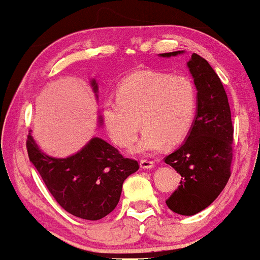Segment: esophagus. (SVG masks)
Wrapping results in <instances>:
<instances>
[{"instance_id": "34e87169", "label": "esophagus", "mask_w": 260, "mask_h": 260, "mask_svg": "<svg viewBox=\"0 0 260 260\" xmlns=\"http://www.w3.org/2000/svg\"><path fill=\"white\" fill-rule=\"evenodd\" d=\"M139 165H140V169L143 170H150L154 168L153 161H148V160H140Z\"/></svg>"}]
</instances>
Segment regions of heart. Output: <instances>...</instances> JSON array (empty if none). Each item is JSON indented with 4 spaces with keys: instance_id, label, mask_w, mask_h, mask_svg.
I'll use <instances>...</instances> for the list:
<instances>
[{
    "instance_id": "1",
    "label": "heart",
    "mask_w": 260,
    "mask_h": 260,
    "mask_svg": "<svg viewBox=\"0 0 260 260\" xmlns=\"http://www.w3.org/2000/svg\"><path fill=\"white\" fill-rule=\"evenodd\" d=\"M116 95V100L104 103V123L116 145L129 148L138 137L140 122L144 131L132 150L136 154L178 144L194 123L198 91L187 76L138 71L120 82Z\"/></svg>"
}]
</instances>
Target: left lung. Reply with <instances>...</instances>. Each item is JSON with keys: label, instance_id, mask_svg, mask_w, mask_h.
I'll return each mask as SVG.
<instances>
[{"label": "left lung", "instance_id": "left-lung-1", "mask_svg": "<svg viewBox=\"0 0 260 260\" xmlns=\"http://www.w3.org/2000/svg\"><path fill=\"white\" fill-rule=\"evenodd\" d=\"M183 53L166 52L159 57ZM187 67L198 91V109L183 144L165 157L182 176L166 204L176 214L192 216L215 201L231 176L234 127L228 95L213 67L197 53H192Z\"/></svg>", "mask_w": 260, "mask_h": 260}]
</instances>
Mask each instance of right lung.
Wrapping results in <instances>:
<instances>
[{
    "label": "right lung",
    "instance_id": "right-lung-1",
    "mask_svg": "<svg viewBox=\"0 0 260 260\" xmlns=\"http://www.w3.org/2000/svg\"><path fill=\"white\" fill-rule=\"evenodd\" d=\"M90 86L98 100L99 86L95 78L90 79ZM98 124L103 126L101 115ZM26 148L29 160L56 202L72 215L91 221L111 213L120 201L124 180L139 169L136 160L123 157L99 137H92L67 157L45 154L31 133L28 134Z\"/></svg>",
    "mask_w": 260,
    "mask_h": 260
}]
</instances>
